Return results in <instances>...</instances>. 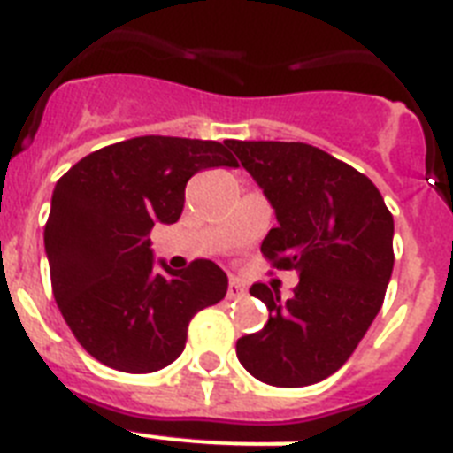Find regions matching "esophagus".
<instances>
[{
    "label": "esophagus",
    "instance_id": "esophagus-1",
    "mask_svg": "<svg viewBox=\"0 0 453 453\" xmlns=\"http://www.w3.org/2000/svg\"><path fill=\"white\" fill-rule=\"evenodd\" d=\"M226 296H229V298L245 296V285H242L241 280H231L229 289H226Z\"/></svg>",
    "mask_w": 453,
    "mask_h": 453
}]
</instances>
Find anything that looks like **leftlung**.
<instances>
[{"mask_svg": "<svg viewBox=\"0 0 453 453\" xmlns=\"http://www.w3.org/2000/svg\"><path fill=\"white\" fill-rule=\"evenodd\" d=\"M266 199L278 226L261 252L298 273L294 296L252 285L266 303V326L242 335L235 354L273 387H308L352 357L384 303L394 271V215L370 178L308 143L229 141Z\"/></svg>", "mask_w": 453, "mask_h": 453, "instance_id": "8db88e82", "label": "left lung"}]
</instances>
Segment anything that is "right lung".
<instances>
[{
  "instance_id": "obj_1",
  "label": "right lung",
  "mask_w": 453,
  "mask_h": 453,
  "mask_svg": "<svg viewBox=\"0 0 453 453\" xmlns=\"http://www.w3.org/2000/svg\"><path fill=\"white\" fill-rule=\"evenodd\" d=\"M238 166L229 143L136 136L89 152L55 185L43 242L52 296L88 354L122 372H155L180 357L199 310L226 296L208 259L155 266L150 231L178 222L185 187L203 168Z\"/></svg>"
}]
</instances>
